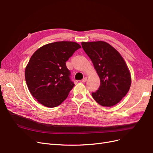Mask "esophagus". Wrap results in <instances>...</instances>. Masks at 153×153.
Instances as JSON below:
<instances>
[{
	"instance_id": "esophagus-1",
	"label": "esophagus",
	"mask_w": 153,
	"mask_h": 153,
	"mask_svg": "<svg viewBox=\"0 0 153 153\" xmlns=\"http://www.w3.org/2000/svg\"><path fill=\"white\" fill-rule=\"evenodd\" d=\"M87 81V77H84V78H83V79H82V82H85Z\"/></svg>"
}]
</instances>
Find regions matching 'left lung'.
I'll list each match as a JSON object with an SVG mask.
<instances>
[{"instance_id":"obj_1","label":"left lung","mask_w":153,"mask_h":153,"mask_svg":"<svg viewBox=\"0 0 153 153\" xmlns=\"http://www.w3.org/2000/svg\"><path fill=\"white\" fill-rule=\"evenodd\" d=\"M82 46L100 79V87L92 92V96L101 106L116 105L126 95L131 85V75L124 60L105 41L82 42Z\"/></svg>"}]
</instances>
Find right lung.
<instances>
[{
	"mask_svg": "<svg viewBox=\"0 0 153 153\" xmlns=\"http://www.w3.org/2000/svg\"><path fill=\"white\" fill-rule=\"evenodd\" d=\"M80 45L72 41L45 45L32 55L25 68L28 89L43 105L53 108L66 99L75 85L66 62Z\"/></svg>",
	"mask_w": 153,
	"mask_h": 153,
	"instance_id": "1",
	"label": "right lung"
}]
</instances>
